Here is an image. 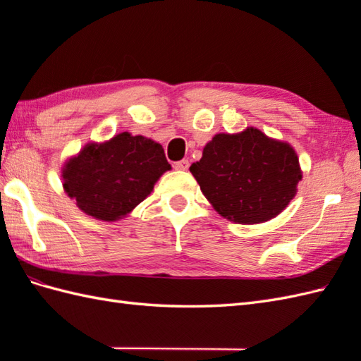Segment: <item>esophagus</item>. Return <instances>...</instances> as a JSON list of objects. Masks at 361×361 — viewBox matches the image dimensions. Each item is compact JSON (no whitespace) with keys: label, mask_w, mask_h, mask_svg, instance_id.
Masks as SVG:
<instances>
[{"label":"esophagus","mask_w":361,"mask_h":361,"mask_svg":"<svg viewBox=\"0 0 361 361\" xmlns=\"http://www.w3.org/2000/svg\"><path fill=\"white\" fill-rule=\"evenodd\" d=\"M176 171H188L189 169V161L188 159H181V161H178V163H175V166H173Z\"/></svg>","instance_id":"obj_1"}]
</instances>
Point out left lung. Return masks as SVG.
I'll return each instance as SVG.
<instances>
[{
    "label": "left lung",
    "mask_w": 361,
    "mask_h": 361,
    "mask_svg": "<svg viewBox=\"0 0 361 361\" xmlns=\"http://www.w3.org/2000/svg\"><path fill=\"white\" fill-rule=\"evenodd\" d=\"M189 171L214 209L243 225L262 224L281 214L302 178L295 149L255 127L216 135Z\"/></svg>",
    "instance_id": "8db88e82"
}]
</instances>
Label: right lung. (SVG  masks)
<instances>
[{
	"label": "right lung",
	"mask_w": 361,
	"mask_h": 361,
	"mask_svg": "<svg viewBox=\"0 0 361 361\" xmlns=\"http://www.w3.org/2000/svg\"><path fill=\"white\" fill-rule=\"evenodd\" d=\"M171 169L163 145L122 132L105 142H88L62 169L63 189L88 216L114 221L149 197Z\"/></svg>",
	"instance_id": "obj_1"
}]
</instances>
